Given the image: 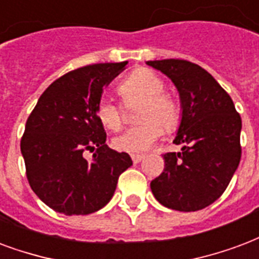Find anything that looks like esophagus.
<instances>
[{
	"label": "esophagus",
	"mask_w": 259,
	"mask_h": 259,
	"mask_svg": "<svg viewBox=\"0 0 259 259\" xmlns=\"http://www.w3.org/2000/svg\"><path fill=\"white\" fill-rule=\"evenodd\" d=\"M144 157H145L144 155H138V153H134V155H132V160H133V163H136V164H137V163H140V161L143 160Z\"/></svg>",
	"instance_id": "obj_1"
}]
</instances>
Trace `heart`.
Returning a JSON list of instances; mask_svg holds the SVG:
<instances>
[{
	"mask_svg": "<svg viewBox=\"0 0 259 259\" xmlns=\"http://www.w3.org/2000/svg\"><path fill=\"white\" fill-rule=\"evenodd\" d=\"M165 82L151 69L141 68L118 87L123 103H141L137 110L140 123L126 129L112 140V147L119 152L140 153L149 149L167 132H175L182 123V106L177 99L164 92ZM99 122L108 130L121 129L123 108L110 99L102 98L96 106Z\"/></svg>",
	"mask_w": 259,
	"mask_h": 259,
	"instance_id": "heart-1",
	"label": "heart"
}]
</instances>
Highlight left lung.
I'll list each match as a JSON object with an SVG mask.
<instances>
[{"label":"left lung","mask_w":259,"mask_h":259,"mask_svg":"<svg viewBox=\"0 0 259 259\" xmlns=\"http://www.w3.org/2000/svg\"><path fill=\"white\" fill-rule=\"evenodd\" d=\"M179 91L182 123L174 144L181 152L163 155L164 171L151 182L161 205L181 212L200 210L230 185L242 156V119L234 102L210 73L186 59L148 61Z\"/></svg>","instance_id":"8db88e82"}]
</instances>
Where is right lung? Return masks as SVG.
<instances>
[{"label":"right lung","instance_id":"1","mask_svg":"<svg viewBox=\"0 0 259 259\" xmlns=\"http://www.w3.org/2000/svg\"><path fill=\"white\" fill-rule=\"evenodd\" d=\"M127 61L74 69L51 82L29 114L21 137L25 174L33 193L55 212L90 214L111 200L118 178L132 163L106 145L96 116L103 88ZM95 151L93 160L82 156Z\"/></svg>","mask_w":259,"mask_h":259}]
</instances>
